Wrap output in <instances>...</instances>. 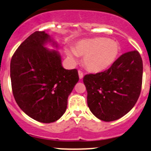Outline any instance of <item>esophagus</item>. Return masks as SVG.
Wrapping results in <instances>:
<instances>
[{
  "mask_svg": "<svg viewBox=\"0 0 151 151\" xmlns=\"http://www.w3.org/2000/svg\"><path fill=\"white\" fill-rule=\"evenodd\" d=\"M78 76H79V78H80V79L83 78V72H82L81 70H78Z\"/></svg>",
  "mask_w": 151,
  "mask_h": 151,
  "instance_id": "34e87169",
  "label": "esophagus"
}]
</instances>
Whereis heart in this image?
Wrapping results in <instances>:
<instances>
[{
	"mask_svg": "<svg viewBox=\"0 0 151 151\" xmlns=\"http://www.w3.org/2000/svg\"><path fill=\"white\" fill-rule=\"evenodd\" d=\"M119 52L116 41L105 38H94L81 40L73 49H68L67 54L71 60L76 62V56L83 57V64L91 72H101L113 64Z\"/></svg>",
	"mask_w": 151,
	"mask_h": 151,
	"instance_id": "heart-1",
	"label": "heart"
}]
</instances>
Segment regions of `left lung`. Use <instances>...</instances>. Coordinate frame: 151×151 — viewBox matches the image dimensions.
I'll return each mask as SVG.
<instances>
[{"label":"left lung","mask_w":151,"mask_h":151,"mask_svg":"<svg viewBox=\"0 0 151 151\" xmlns=\"http://www.w3.org/2000/svg\"><path fill=\"white\" fill-rule=\"evenodd\" d=\"M143 65L137 51L126 52L109 69L87 74L83 83L91 113L104 122H113L130 111L139 97Z\"/></svg>","instance_id":"left-lung-1"}]
</instances>
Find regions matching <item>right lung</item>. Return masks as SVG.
Segmentation results:
<instances>
[{
    "label": "right lung",
    "instance_id": "obj_1",
    "mask_svg": "<svg viewBox=\"0 0 151 151\" xmlns=\"http://www.w3.org/2000/svg\"><path fill=\"white\" fill-rule=\"evenodd\" d=\"M52 41L44 31H36L20 44L10 65L15 100L24 113L41 123L57 121L65 113L68 96L79 77L76 69L66 70L61 56L45 45Z\"/></svg>",
    "mask_w": 151,
    "mask_h": 151
}]
</instances>
